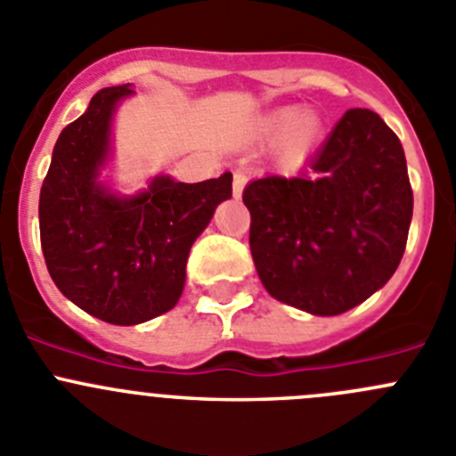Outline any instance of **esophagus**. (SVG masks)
Wrapping results in <instances>:
<instances>
[{
  "label": "esophagus",
  "mask_w": 456,
  "mask_h": 456,
  "mask_svg": "<svg viewBox=\"0 0 456 456\" xmlns=\"http://www.w3.org/2000/svg\"><path fill=\"white\" fill-rule=\"evenodd\" d=\"M245 182H248V175L245 173H233V195H240L242 189H245Z\"/></svg>",
  "instance_id": "34e87169"
}]
</instances>
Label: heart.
I'll return each mask as SVG.
<instances>
[{
  "label": "heart",
  "instance_id": "obj_1",
  "mask_svg": "<svg viewBox=\"0 0 456 456\" xmlns=\"http://www.w3.org/2000/svg\"><path fill=\"white\" fill-rule=\"evenodd\" d=\"M265 134L270 139H279L286 134V155L290 159H301L308 155L317 142L322 139L324 126L314 114L305 112L299 114L295 108H283L276 110L263 126Z\"/></svg>",
  "mask_w": 456,
  "mask_h": 456
}]
</instances>
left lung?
Here are the masks:
<instances>
[{
	"mask_svg": "<svg viewBox=\"0 0 456 456\" xmlns=\"http://www.w3.org/2000/svg\"><path fill=\"white\" fill-rule=\"evenodd\" d=\"M242 202L265 290L322 317L355 308L391 279L414 211L401 139L362 108L344 112L308 170L252 182Z\"/></svg>",
	"mask_w": 456,
	"mask_h": 456,
	"instance_id": "left-lung-1",
	"label": "left lung"
}]
</instances>
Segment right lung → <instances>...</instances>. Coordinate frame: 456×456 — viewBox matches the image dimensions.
<instances>
[{
  "instance_id": "add662e5",
  "label": "right lung",
  "mask_w": 456,
  "mask_h": 456,
  "mask_svg": "<svg viewBox=\"0 0 456 456\" xmlns=\"http://www.w3.org/2000/svg\"><path fill=\"white\" fill-rule=\"evenodd\" d=\"M127 94L130 85L94 94L87 112L61 132L40 191L51 279L78 308L117 326L142 324L177 304L191 245L232 198V173L198 184L161 175L134 198L101 186L110 118Z\"/></svg>"
}]
</instances>
